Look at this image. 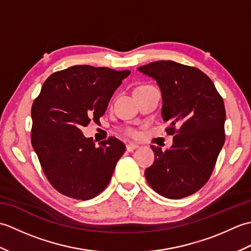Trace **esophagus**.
Instances as JSON below:
<instances>
[{"mask_svg": "<svg viewBox=\"0 0 251 251\" xmlns=\"http://www.w3.org/2000/svg\"><path fill=\"white\" fill-rule=\"evenodd\" d=\"M139 147L138 145H135V143H129V145L126 146V150L128 152H132L134 150H136V149Z\"/></svg>", "mask_w": 251, "mask_h": 251, "instance_id": "esophagus-1", "label": "esophagus"}]
</instances>
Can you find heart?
<instances>
[{"mask_svg":"<svg viewBox=\"0 0 251 251\" xmlns=\"http://www.w3.org/2000/svg\"><path fill=\"white\" fill-rule=\"evenodd\" d=\"M125 134H126L127 136H128V137L135 138V137H137L138 132H137L135 129H132V128H127V129L125 130Z\"/></svg>","mask_w":251,"mask_h":251,"instance_id":"obj_1","label":"heart"}]
</instances>
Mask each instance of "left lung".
Segmentation results:
<instances>
[{
  "mask_svg": "<svg viewBox=\"0 0 251 251\" xmlns=\"http://www.w3.org/2000/svg\"><path fill=\"white\" fill-rule=\"evenodd\" d=\"M162 92L166 131L175 135L166 151L151 146L154 163L145 175L164 197L179 200L195 193L210 178L225 143L226 108L215 84L194 67L158 60L138 68Z\"/></svg>",
  "mask_w": 251,
  "mask_h": 251,
  "instance_id": "obj_1",
  "label": "left lung"
}]
</instances>
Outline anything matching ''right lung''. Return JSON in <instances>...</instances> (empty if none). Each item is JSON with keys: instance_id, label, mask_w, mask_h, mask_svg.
<instances>
[{"instance_id": "right-lung-1", "label": "right lung", "mask_w": 251, "mask_h": 251, "mask_svg": "<svg viewBox=\"0 0 251 251\" xmlns=\"http://www.w3.org/2000/svg\"><path fill=\"white\" fill-rule=\"evenodd\" d=\"M129 70L73 66L52 73L31 109V142L42 169L59 193L87 201L109 184L125 145L115 137L96 146L81 129L99 122Z\"/></svg>"}]
</instances>
